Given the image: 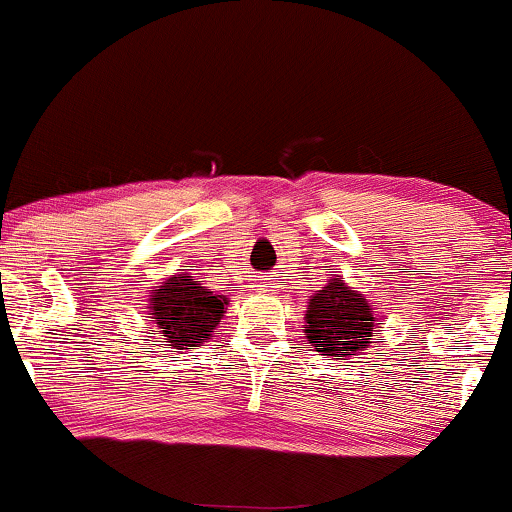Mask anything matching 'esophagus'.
I'll return each instance as SVG.
<instances>
[{"label":"esophagus","instance_id":"esophagus-1","mask_svg":"<svg viewBox=\"0 0 512 512\" xmlns=\"http://www.w3.org/2000/svg\"><path fill=\"white\" fill-rule=\"evenodd\" d=\"M262 291H274L276 289V286H274V281H262Z\"/></svg>","mask_w":512,"mask_h":512}]
</instances>
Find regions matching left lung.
<instances>
[{
	"label": "left lung",
	"mask_w": 512,
	"mask_h": 512,
	"mask_svg": "<svg viewBox=\"0 0 512 512\" xmlns=\"http://www.w3.org/2000/svg\"><path fill=\"white\" fill-rule=\"evenodd\" d=\"M380 325L383 320L361 291L351 289L339 276H330V281L308 298L303 332L320 356L349 361L368 349Z\"/></svg>",
	"instance_id": "obj_1"
}]
</instances>
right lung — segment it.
Wrapping results in <instances>:
<instances>
[{
	"mask_svg": "<svg viewBox=\"0 0 512 512\" xmlns=\"http://www.w3.org/2000/svg\"><path fill=\"white\" fill-rule=\"evenodd\" d=\"M146 315L156 334L166 339L168 349H190L211 339L228 308V298L187 276L170 274L154 286Z\"/></svg>",
	"mask_w": 512,
	"mask_h": 512,
	"instance_id": "obj_1",
	"label": "right lung"
}]
</instances>
